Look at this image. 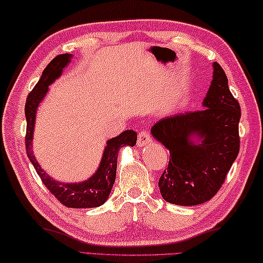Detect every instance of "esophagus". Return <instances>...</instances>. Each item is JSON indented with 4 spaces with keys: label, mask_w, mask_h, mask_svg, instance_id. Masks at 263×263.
Returning <instances> with one entry per match:
<instances>
[{
    "label": "esophagus",
    "mask_w": 263,
    "mask_h": 263,
    "mask_svg": "<svg viewBox=\"0 0 263 263\" xmlns=\"http://www.w3.org/2000/svg\"><path fill=\"white\" fill-rule=\"evenodd\" d=\"M151 142V137L146 130H142L137 135V146H143Z\"/></svg>",
    "instance_id": "esophagus-1"
}]
</instances>
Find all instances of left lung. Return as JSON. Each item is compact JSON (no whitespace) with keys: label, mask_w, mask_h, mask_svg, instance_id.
I'll return each mask as SVG.
<instances>
[{"label":"left lung","mask_w":263,"mask_h":263,"mask_svg":"<svg viewBox=\"0 0 263 263\" xmlns=\"http://www.w3.org/2000/svg\"><path fill=\"white\" fill-rule=\"evenodd\" d=\"M213 66L204 108L164 118L151 128L153 136L170 151L168 165L158 182L160 194L170 203L196 205L209 201L239 153L240 105L229 89L223 68L217 62Z\"/></svg>","instance_id":"left-lung-1"}]
</instances>
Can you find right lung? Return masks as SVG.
<instances>
[{"instance_id": "add662e5", "label": "right lung", "mask_w": 263, "mask_h": 263, "mask_svg": "<svg viewBox=\"0 0 263 263\" xmlns=\"http://www.w3.org/2000/svg\"><path fill=\"white\" fill-rule=\"evenodd\" d=\"M71 54H61L54 58L45 68L39 82L36 83L25 104L26 117V135L25 148L29 159L33 165L36 173L48 191L68 208H97L105 203L115 181L117 174L118 154L122 146H134L136 144L137 134L133 130H126L117 137L107 141L105 146L103 158L98 170L90 179L82 182L64 183L50 178L36 162L32 153V139H33L35 113L41 100L48 91V86L61 75L63 69L70 62Z\"/></svg>"}]
</instances>
